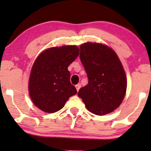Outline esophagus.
Returning <instances> with one entry per match:
<instances>
[{
    "label": "esophagus",
    "mask_w": 151,
    "mask_h": 151,
    "mask_svg": "<svg viewBox=\"0 0 151 151\" xmlns=\"http://www.w3.org/2000/svg\"><path fill=\"white\" fill-rule=\"evenodd\" d=\"M75 87H76V89H77V91H79V89H80V88H81V84H80V83H79V84H77V85L75 86Z\"/></svg>",
    "instance_id": "34e87169"
}]
</instances>
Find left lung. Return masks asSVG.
Returning a JSON list of instances; mask_svg holds the SVG:
<instances>
[{
    "label": "left lung",
    "instance_id": "obj_1",
    "mask_svg": "<svg viewBox=\"0 0 151 151\" xmlns=\"http://www.w3.org/2000/svg\"><path fill=\"white\" fill-rule=\"evenodd\" d=\"M79 56L89 82L79 89L78 96L92 114L111 113L120 106L127 87L120 60L111 48L96 42L81 45Z\"/></svg>",
    "mask_w": 151,
    "mask_h": 151
}]
</instances>
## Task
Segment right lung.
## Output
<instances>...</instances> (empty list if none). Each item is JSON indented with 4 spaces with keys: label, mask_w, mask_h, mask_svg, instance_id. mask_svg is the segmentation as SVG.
Masks as SVG:
<instances>
[{
    "label": "right lung",
    "mask_w": 151,
    "mask_h": 151,
    "mask_svg": "<svg viewBox=\"0 0 151 151\" xmlns=\"http://www.w3.org/2000/svg\"><path fill=\"white\" fill-rule=\"evenodd\" d=\"M79 53L76 45L51 47L35 61L29 79V93L38 109L55 113L62 109L70 96L77 93L71 84L69 65Z\"/></svg>",
    "instance_id": "right-lung-1"
}]
</instances>
